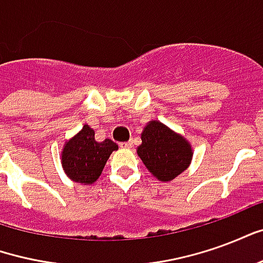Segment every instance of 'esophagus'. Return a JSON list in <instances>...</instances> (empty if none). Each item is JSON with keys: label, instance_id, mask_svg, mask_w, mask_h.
<instances>
[{"label": "esophagus", "instance_id": "1", "mask_svg": "<svg viewBox=\"0 0 263 263\" xmlns=\"http://www.w3.org/2000/svg\"><path fill=\"white\" fill-rule=\"evenodd\" d=\"M134 146V142L132 141H128V142H124V143H121V148H132Z\"/></svg>", "mask_w": 263, "mask_h": 263}]
</instances>
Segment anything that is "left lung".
<instances>
[{
  "label": "left lung",
  "mask_w": 263,
  "mask_h": 263,
  "mask_svg": "<svg viewBox=\"0 0 263 263\" xmlns=\"http://www.w3.org/2000/svg\"><path fill=\"white\" fill-rule=\"evenodd\" d=\"M141 139L138 156L160 182L173 180L192 162L193 151L190 143L159 121H151L143 128Z\"/></svg>",
  "instance_id": "obj_1"
}]
</instances>
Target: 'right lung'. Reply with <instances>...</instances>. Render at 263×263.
<instances>
[{
    "label": "right lung",
    "mask_w": 263,
    "mask_h": 263,
    "mask_svg": "<svg viewBox=\"0 0 263 263\" xmlns=\"http://www.w3.org/2000/svg\"><path fill=\"white\" fill-rule=\"evenodd\" d=\"M117 149L118 145L111 139L97 142L94 138V129L84 125L83 129L63 146V171L73 182L92 184L101 175L109 155Z\"/></svg>",
    "instance_id": "obj_1"
}]
</instances>
